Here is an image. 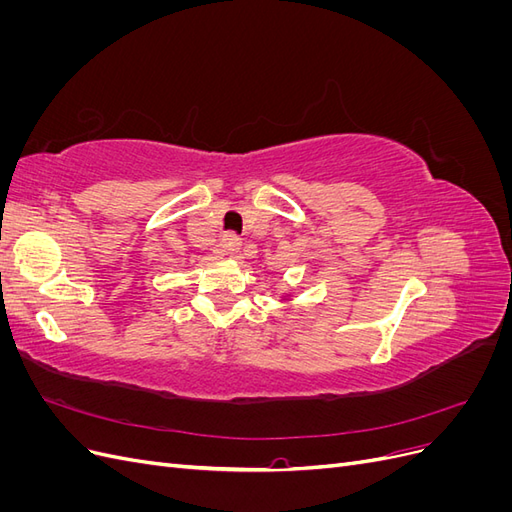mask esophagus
Instances as JSON below:
<instances>
[{
  "label": "esophagus",
  "mask_w": 512,
  "mask_h": 512,
  "mask_svg": "<svg viewBox=\"0 0 512 512\" xmlns=\"http://www.w3.org/2000/svg\"><path fill=\"white\" fill-rule=\"evenodd\" d=\"M239 247H241V239L235 235V232H226V235L222 237V250L226 254H235V252H239Z\"/></svg>",
  "instance_id": "obj_1"
}]
</instances>
